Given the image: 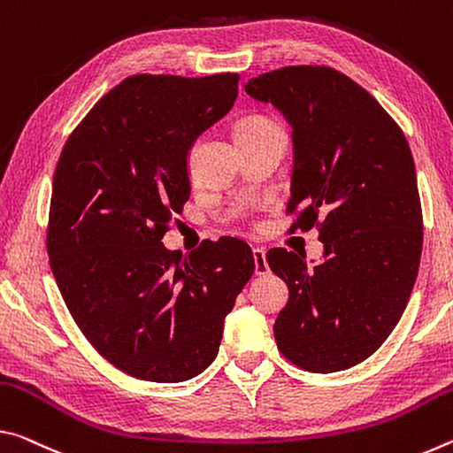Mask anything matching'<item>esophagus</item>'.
I'll return each instance as SVG.
<instances>
[{
	"label": "esophagus",
	"mask_w": 453,
	"mask_h": 453,
	"mask_svg": "<svg viewBox=\"0 0 453 453\" xmlns=\"http://www.w3.org/2000/svg\"><path fill=\"white\" fill-rule=\"evenodd\" d=\"M253 258H255V275H265V273H269L265 249H253Z\"/></svg>",
	"instance_id": "esophagus-1"
}]
</instances>
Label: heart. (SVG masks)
I'll use <instances>...</instances> for the list:
<instances>
[{
  "mask_svg": "<svg viewBox=\"0 0 453 453\" xmlns=\"http://www.w3.org/2000/svg\"><path fill=\"white\" fill-rule=\"evenodd\" d=\"M273 126H277L273 120L265 116H249V118H242V120L236 124L234 128V134L236 138L241 136H247V134H255V132H261L266 128H273Z\"/></svg>",
  "mask_w": 453,
  "mask_h": 453,
  "instance_id": "obj_1",
  "label": "heart"
}]
</instances>
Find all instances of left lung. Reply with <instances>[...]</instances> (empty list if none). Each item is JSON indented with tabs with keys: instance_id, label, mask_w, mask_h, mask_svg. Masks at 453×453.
Listing matches in <instances>:
<instances>
[{
	"instance_id": "8db88e82",
	"label": "left lung",
	"mask_w": 453,
	"mask_h": 453,
	"mask_svg": "<svg viewBox=\"0 0 453 453\" xmlns=\"http://www.w3.org/2000/svg\"><path fill=\"white\" fill-rule=\"evenodd\" d=\"M244 90L293 126L291 233L319 226L325 244L315 266L266 253L288 287L277 347L307 372L349 369L395 329L418 277L424 219L410 144L372 94L327 65H287Z\"/></svg>"
}]
</instances>
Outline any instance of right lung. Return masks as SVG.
Returning <instances> with one entry per match:
<instances>
[{
    "mask_svg": "<svg viewBox=\"0 0 453 453\" xmlns=\"http://www.w3.org/2000/svg\"><path fill=\"white\" fill-rule=\"evenodd\" d=\"M236 94L239 73L130 76L94 104L59 154L51 273L94 349L136 380L178 383L203 373L255 273L249 244L231 236L188 257L162 244L190 196V146Z\"/></svg>",
    "mask_w": 453,
    "mask_h": 453,
    "instance_id": "right-lung-1",
    "label": "right lung"
}]
</instances>
